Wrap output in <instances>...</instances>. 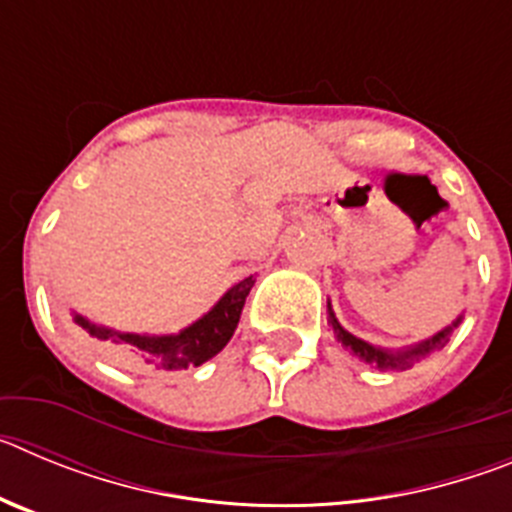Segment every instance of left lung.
I'll use <instances>...</instances> for the list:
<instances>
[{
  "label": "left lung",
  "instance_id": "8db88e82",
  "mask_svg": "<svg viewBox=\"0 0 512 512\" xmlns=\"http://www.w3.org/2000/svg\"><path fill=\"white\" fill-rule=\"evenodd\" d=\"M328 315H330V325H333V333H336V336H338V341H341L346 348H351V354L359 356V359L366 361V364L377 366V369H400V366H402V369H405V366H408L410 361L420 359V356H425V354H428V351H433V348L443 346V343L449 341L451 330H454L456 325H459V320H456L454 325H449V328H446V330H441V333H438V336H433L431 341H423V343H420V346L408 348V351H397V354H387V351H382V348L369 346V343H366V341H361V338L351 336L348 330H343L341 325H338V320H336V315H333V310H330V305H328Z\"/></svg>",
  "mask_w": 512,
  "mask_h": 512
}]
</instances>
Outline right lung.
Returning <instances> with one entry per match:
<instances>
[{"instance_id": "right-lung-1", "label": "right lung", "mask_w": 512, "mask_h": 512, "mask_svg": "<svg viewBox=\"0 0 512 512\" xmlns=\"http://www.w3.org/2000/svg\"><path fill=\"white\" fill-rule=\"evenodd\" d=\"M256 279L248 277L225 292V297L200 318L194 325L184 328L179 336H133V333H115V330L99 328L89 323L81 315H76V323L87 330L89 336L102 341L110 348L117 359L128 361L138 369H187V366H200L207 359L223 351L225 343L235 333V325L241 320L243 305L251 292Z\"/></svg>"}]
</instances>
